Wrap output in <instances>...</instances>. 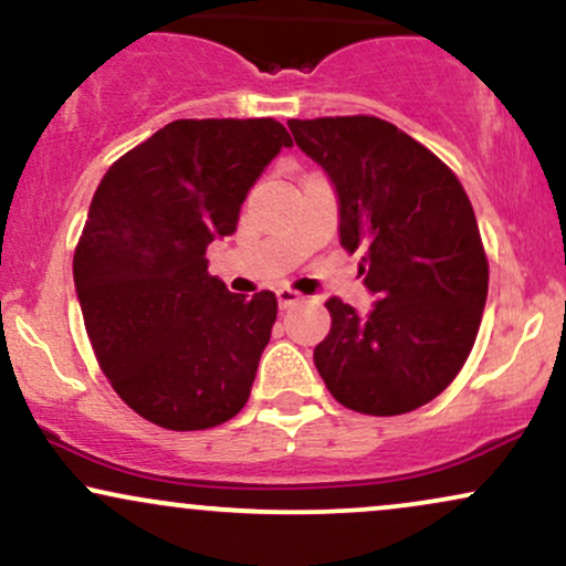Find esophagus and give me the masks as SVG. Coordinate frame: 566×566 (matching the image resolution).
Masks as SVG:
<instances>
[{
	"instance_id": "34e87169",
	"label": "esophagus",
	"mask_w": 566,
	"mask_h": 566,
	"mask_svg": "<svg viewBox=\"0 0 566 566\" xmlns=\"http://www.w3.org/2000/svg\"><path fill=\"white\" fill-rule=\"evenodd\" d=\"M298 302H302V294H296L291 289H277V304H281V310H291Z\"/></svg>"
}]
</instances>
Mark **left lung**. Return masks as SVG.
Segmentation results:
<instances>
[{
    "label": "left lung",
    "mask_w": 566,
    "mask_h": 566,
    "mask_svg": "<svg viewBox=\"0 0 566 566\" xmlns=\"http://www.w3.org/2000/svg\"><path fill=\"white\" fill-rule=\"evenodd\" d=\"M328 175L338 241L365 249L368 315L328 298L315 368L344 408L400 416L444 391L467 363L488 302V256L467 190L434 153L376 116L291 118Z\"/></svg>",
    "instance_id": "8db88e82"
}]
</instances>
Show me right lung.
I'll return each instance as SVG.
<instances>
[{"label":"right lung","instance_id":"right-lung-1","mask_svg":"<svg viewBox=\"0 0 566 566\" xmlns=\"http://www.w3.org/2000/svg\"><path fill=\"white\" fill-rule=\"evenodd\" d=\"M291 145L272 118H179L99 179L73 283L111 387L158 427H219L249 400L277 298L230 294L206 249Z\"/></svg>","mask_w":566,"mask_h":566}]
</instances>
